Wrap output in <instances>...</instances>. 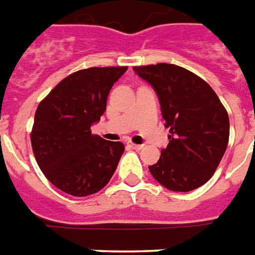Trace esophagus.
<instances>
[{"label":"esophagus","instance_id":"esophagus-1","mask_svg":"<svg viewBox=\"0 0 255 255\" xmlns=\"http://www.w3.org/2000/svg\"><path fill=\"white\" fill-rule=\"evenodd\" d=\"M129 146L133 148V150H140V148L143 147L142 144H135V143H129Z\"/></svg>","mask_w":255,"mask_h":255}]
</instances>
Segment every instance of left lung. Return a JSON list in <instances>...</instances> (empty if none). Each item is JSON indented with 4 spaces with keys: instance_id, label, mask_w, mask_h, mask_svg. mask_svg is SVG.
Returning <instances> with one entry per match:
<instances>
[{
    "instance_id": "obj_1",
    "label": "left lung",
    "mask_w": 255,
    "mask_h": 255,
    "mask_svg": "<svg viewBox=\"0 0 255 255\" xmlns=\"http://www.w3.org/2000/svg\"><path fill=\"white\" fill-rule=\"evenodd\" d=\"M158 95L168 144L148 166L152 178L170 191L189 192L208 182L229 140V117L215 91L185 68L159 63L134 67Z\"/></svg>"
}]
</instances>
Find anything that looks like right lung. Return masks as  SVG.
<instances>
[{
  "instance_id": "right-lung-1",
  "label": "right lung",
  "mask_w": 255,
  "mask_h": 255,
  "mask_svg": "<svg viewBox=\"0 0 255 255\" xmlns=\"http://www.w3.org/2000/svg\"><path fill=\"white\" fill-rule=\"evenodd\" d=\"M128 67H92L67 76L38 105L31 146L38 166L63 192L83 197L103 189L125 146L93 135L108 95Z\"/></svg>"
}]
</instances>
